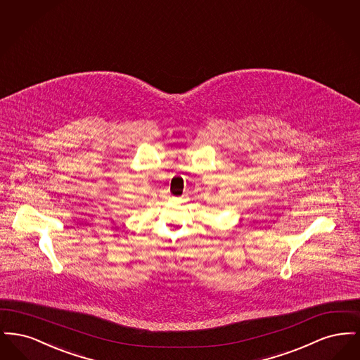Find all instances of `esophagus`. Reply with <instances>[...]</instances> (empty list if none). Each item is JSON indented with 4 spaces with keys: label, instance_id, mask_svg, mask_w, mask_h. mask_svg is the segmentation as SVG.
Wrapping results in <instances>:
<instances>
[{
    "label": "esophagus",
    "instance_id": "obj_1",
    "mask_svg": "<svg viewBox=\"0 0 360 360\" xmlns=\"http://www.w3.org/2000/svg\"><path fill=\"white\" fill-rule=\"evenodd\" d=\"M172 201L179 202V201H185V198H184V197H172Z\"/></svg>",
    "mask_w": 360,
    "mask_h": 360
}]
</instances>
